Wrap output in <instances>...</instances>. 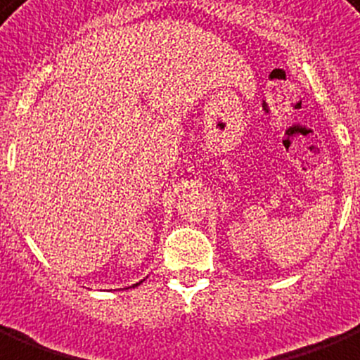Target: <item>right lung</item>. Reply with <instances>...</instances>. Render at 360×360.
<instances>
[{"mask_svg": "<svg viewBox=\"0 0 360 360\" xmlns=\"http://www.w3.org/2000/svg\"><path fill=\"white\" fill-rule=\"evenodd\" d=\"M142 281H144V279H142ZM142 281H140V283H142ZM140 283H134V285H133V286H131V288H134V286H139V285H140Z\"/></svg>", "mask_w": 360, "mask_h": 360, "instance_id": "right-lung-1", "label": "right lung"}]
</instances>
